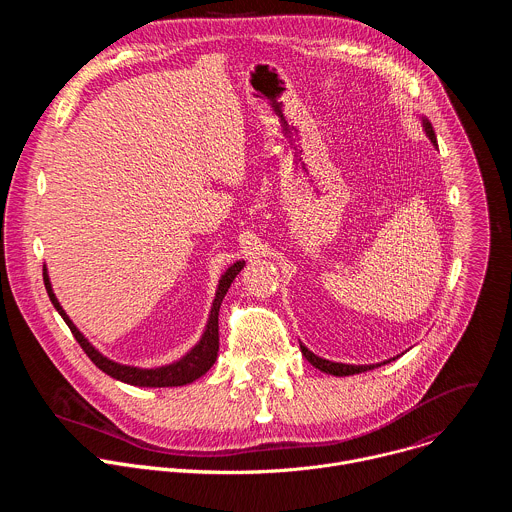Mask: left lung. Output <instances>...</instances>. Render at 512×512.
Segmentation results:
<instances>
[{
  "label": "left lung",
  "mask_w": 512,
  "mask_h": 512,
  "mask_svg": "<svg viewBox=\"0 0 512 512\" xmlns=\"http://www.w3.org/2000/svg\"><path fill=\"white\" fill-rule=\"evenodd\" d=\"M421 125H423V131L425 135L429 137V141L437 148V139H435V133H433V127L429 123L427 117H421ZM300 348H302V354L304 358L312 364V367H316L318 371L326 373V375H334V377H348V375H358V373H367V371H373L377 367H381V364H387V362H381V364H344V362H332V360H326V358H320L316 356L310 348H306L302 342H300Z\"/></svg>",
  "instance_id": "8db88e82"
}]
</instances>
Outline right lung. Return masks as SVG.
Segmentation results:
<instances>
[{
    "label": "right lung",
    "instance_id": "obj_1",
    "mask_svg": "<svg viewBox=\"0 0 512 512\" xmlns=\"http://www.w3.org/2000/svg\"><path fill=\"white\" fill-rule=\"evenodd\" d=\"M243 267H245V261H237L221 275V279H218L216 294H214L210 314H208V320H206V326H204V332H202L200 340L182 358H178L170 364H164V367H154V369L131 367V364H121V362H115V360L107 358L105 354H101L85 338V334L75 326V322L68 318L64 308L56 300V294L52 291V283H50L46 265H44V285H46V291H48V298H50L52 306L62 316V320L70 328L72 336L77 338V342L87 352V356L97 364V367L105 375H109V377H113L121 383L133 385V387H182V385H188V383L200 379L202 375H206V371L216 362V354H218V310H221V304L227 296V291H229L233 279L241 273Z\"/></svg>",
    "mask_w": 512,
    "mask_h": 512
}]
</instances>
